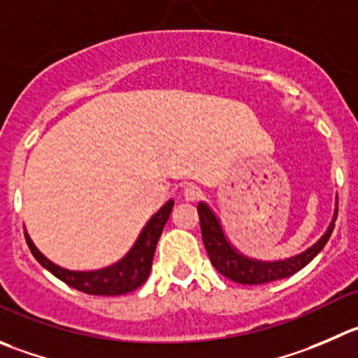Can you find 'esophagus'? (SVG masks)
<instances>
[{
	"mask_svg": "<svg viewBox=\"0 0 358 358\" xmlns=\"http://www.w3.org/2000/svg\"><path fill=\"white\" fill-rule=\"evenodd\" d=\"M200 196H202V189H200L199 186L188 185L185 188V199L188 200V202H195V200H199Z\"/></svg>",
	"mask_w": 358,
	"mask_h": 358,
	"instance_id": "esophagus-1",
	"label": "esophagus"
}]
</instances>
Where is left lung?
Instances as JSON below:
<instances>
[{
	"label": "left lung",
	"mask_w": 358,
	"mask_h": 358,
	"mask_svg": "<svg viewBox=\"0 0 358 358\" xmlns=\"http://www.w3.org/2000/svg\"><path fill=\"white\" fill-rule=\"evenodd\" d=\"M196 209H199L203 246H206L207 255H209L210 264H213L214 268H216L220 274H223L224 278L232 279V281L241 285L271 283V281L288 278V275L301 271L302 267H306V265L323 250L327 241L332 236V230H334L336 227V217H338V207H336L334 217H332V223L327 228V232L323 234V237L315 244V246L306 250L304 253L297 255V257L294 258H287V260L260 262L244 257V255H241L236 248H232V244L228 243L223 230H221V224L220 221H217V217L214 216L213 210H210L206 203H199Z\"/></svg>",
	"instance_id": "8db88e82"
}]
</instances>
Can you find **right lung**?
Masks as SVG:
<instances>
[{
    "label": "right lung",
    "instance_id": "right-lung-1",
    "mask_svg": "<svg viewBox=\"0 0 358 358\" xmlns=\"http://www.w3.org/2000/svg\"><path fill=\"white\" fill-rule=\"evenodd\" d=\"M173 200H169L151 220L144 227V230L138 236L137 243L130 250V253L126 255L122 260L117 264L110 265L107 268H100V271L91 272H77V271H66L63 267H57L50 260H47L42 253L35 248L33 241L29 239L28 234H24L26 243H28L29 251L33 257L40 262L42 267H45L50 274L61 279L68 287L75 288V290L84 292L90 295H122L130 294V292L137 290L141 285L145 283V279L149 278L151 272L152 258H155L156 244H158L159 236L163 232L166 220H169L170 213H172Z\"/></svg>",
    "mask_w": 358,
    "mask_h": 358
}]
</instances>
